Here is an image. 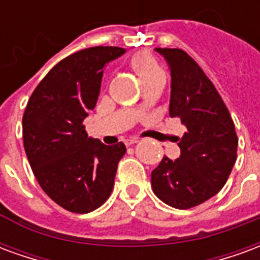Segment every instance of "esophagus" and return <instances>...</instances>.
Masks as SVG:
<instances>
[{
    "mask_svg": "<svg viewBox=\"0 0 260 260\" xmlns=\"http://www.w3.org/2000/svg\"><path fill=\"white\" fill-rule=\"evenodd\" d=\"M138 138H129V139H126V141H125V145H126V146H131V145H134V143H138Z\"/></svg>",
    "mask_w": 260,
    "mask_h": 260,
    "instance_id": "esophagus-1",
    "label": "esophagus"
}]
</instances>
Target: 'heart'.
<instances>
[{
	"instance_id": "heart-1",
	"label": "heart",
	"mask_w": 260,
	"mask_h": 260,
	"mask_svg": "<svg viewBox=\"0 0 260 260\" xmlns=\"http://www.w3.org/2000/svg\"><path fill=\"white\" fill-rule=\"evenodd\" d=\"M131 67L134 68L138 76L141 78V80L146 79L150 75L156 74L158 71H161L157 62L149 55L147 53H138L135 54L132 59H131Z\"/></svg>"
}]
</instances>
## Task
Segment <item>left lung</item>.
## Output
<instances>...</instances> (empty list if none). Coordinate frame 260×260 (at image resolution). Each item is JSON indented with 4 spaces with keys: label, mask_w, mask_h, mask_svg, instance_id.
I'll return each mask as SVG.
<instances>
[{
    "label": "left lung",
    "mask_w": 260,
    "mask_h": 260,
    "mask_svg": "<svg viewBox=\"0 0 260 260\" xmlns=\"http://www.w3.org/2000/svg\"><path fill=\"white\" fill-rule=\"evenodd\" d=\"M171 72L170 117L181 119L186 132L180 157L164 156L152 171V188L175 209H191L216 195L229 180L237 160L238 138L223 99L192 57L180 48H156Z\"/></svg>",
    "instance_id": "8db88e82"
}]
</instances>
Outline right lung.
<instances>
[{
  "label": "right lung",
  "instance_id": "add662e5",
  "mask_svg": "<svg viewBox=\"0 0 260 260\" xmlns=\"http://www.w3.org/2000/svg\"><path fill=\"white\" fill-rule=\"evenodd\" d=\"M125 53L90 47L59 61L26 106L23 146L42 189L72 213H89L107 201L126 149L89 138L83 121L96 107L104 67Z\"/></svg>",
  "mask_w": 260,
  "mask_h": 260
}]
</instances>
